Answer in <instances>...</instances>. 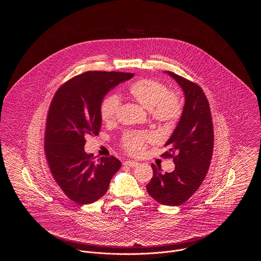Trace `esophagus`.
Instances as JSON below:
<instances>
[{
    "instance_id": "1",
    "label": "esophagus",
    "mask_w": 261,
    "mask_h": 261,
    "mask_svg": "<svg viewBox=\"0 0 261 261\" xmlns=\"http://www.w3.org/2000/svg\"><path fill=\"white\" fill-rule=\"evenodd\" d=\"M123 164L125 166H128V167H137L139 165L138 162H133V161H126Z\"/></svg>"
}]
</instances>
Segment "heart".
Listing matches in <instances>:
<instances>
[{
  "instance_id": "b5f03b06",
  "label": "heart",
  "mask_w": 261,
  "mask_h": 261,
  "mask_svg": "<svg viewBox=\"0 0 261 261\" xmlns=\"http://www.w3.org/2000/svg\"><path fill=\"white\" fill-rule=\"evenodd\" d=\"M129 94L143 108L148 110L150 117L160 123L170 124L177 121L183 112V102L179 97L169 92L163 83L154 79H142L129 88ZM120 108L118 96H106L99 106V115L105 123H112ZM150 136L146 133L133 131L125 132L121 139V147L130 154L142 153Z\"/></svg>"
}]
</instances>
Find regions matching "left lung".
<instances>
[{
    "label": "left lung",
    "instance_id": "1",
    "mask_svg": "<svg viewBox=\"0 0 261 261\" xmlns=\"http://www.w3.org/2000/svg\"><path fill=\"white\" fill-rule=\"evenodd\" d=\"M166 73L176 80L185 95L181 118L162 154L173 159L175 169L163 174L151 164L153 175L146 187L149 196L160 203L180 205L197 192L207 174L213 152V124L202 89L180 75Z\"/></svg>",
    "mask_w": 261,
    "mask_h": 261
}]
</instances>
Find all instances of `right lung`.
I'll list each match as a JSON object with an SVG mask.
<instances>
[{
    "mask_svg": "<svg viewBox=\"0 0 261 261\" xmlns=\"http://www.w3.org/2000/svg\"><path fill=\"white\" fill-rule=\"evenodd\" d=\"M133 73L87 71L62 84L50 101L45 153L50 173L63 193L78 204H89L108 191L121 167L114 156L93 161L84 150L85 138L99 134V106L103 97Z\"/></svg>",
    "mask_w": 261,
    "mask_h": 261,
    "instance_id": "obj_1",
    "label": "right lung"
}]
</instances>
